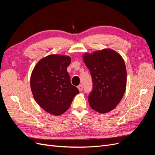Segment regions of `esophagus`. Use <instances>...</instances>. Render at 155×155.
<instances>
[{
    "label": "esophagus",
    "mask_w": 155,
    "mask_h": 155,
    "mask_svg": "<svg viewBox=\"0 0 155 155\" xmlns=\"http://www.w3.org/2000/svg\"><path fill=\"white\" fill-rule=\"evenodd\" d=\"M78 89H79V92H82V91H83V86H82L81 85H79L78 87Z\"/></svg>",
    "instance_id": "esophagus-1"
}]
</instances>
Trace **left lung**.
<instances>
[{
  "mask_svg": "<svg viewBox=\"0 0 155 155\" xmlns=\"http://www.w3.org/2000/svg\"><path fill=\"white\" fill-rule=\"evenodd\" d=\"M90 70L93 88L88 101L93 110L107 113L119 104L127 85V71L122 57L116 51L105 48L83 55Z\"/></svg>",
  "mask_w": 155,
  "mask_h": 155,
  "instance_id": "8db88e82",
  "label": "left lung"
}]
</instances>
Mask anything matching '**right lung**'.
<instances>
[{"label": "right lung", "instance_id": "add662e5", "mask_svg": "<svg viewBox=\"0 0 155 155\" xmlns=\"http://www.w3.org/2000/svg\"><path fill=\"white\" fill-rule=\"evenodd\" d=\"M70 63V56L51 54L39 61L31 74L34 100L42 109L54 116L66 112L79 93L78 88L70 83L67 70Z\"/></svg>", "mask_w": 155, "mask_h": 155}]
</instances>
